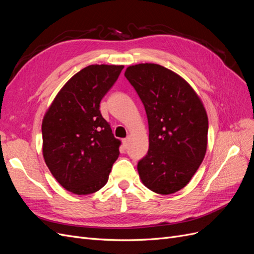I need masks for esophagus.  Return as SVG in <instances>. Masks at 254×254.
<instances>
[{
	"instance_id": "esophagus-1",
	"label": "esophagus",
	"mask_w": 254,
	"mask_h": 254,
	"mask_svg": "<svg viewBox=\"0 0 254 254\" xmlns=\"http://www.w3.org/2000/svg\"><path fill=\"white\" fill-rule=\"evenodd\" d=\"M128 142H129V139L128 137H126V139H124L122 141V143H123V146H124L125 148H127V146H128Z\"/></svg>"
}]
</instances>
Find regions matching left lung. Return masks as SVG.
<instances>
[{
    "label": "left lung",
    "instance_id": "obj_1",
    "mask_svg": "<svg viewBox=\"0 0 254 254\" xmlns=\"http://www.w3.org/2000/svg\"><path fill=\"white\" fill-rule=\"evenodd\" d=\"M125 77L141 98L148 120V152L137 163L145 187L168 195L183 189L206 151V112L190 84L156 64L128 66Z\"/></svg>",
    "mask_w": 254,
    "mask_h": 254
}]
</instances>
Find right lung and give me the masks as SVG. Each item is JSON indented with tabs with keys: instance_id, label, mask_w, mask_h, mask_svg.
<instances>
[{
	"instance_id": "add662e5",
	"label": "right lung",
	"mask_w": 254,
	"mask_h": 254,
	"mask_svg": "<svg viewBox=\"0 0 254 254\" xmlns=\"http://www.w3.org/2000/svg\"><path fill=\"white\" fill-rule=\"evenodd\" d=\"M124 66L92 64L68 80L42 122L43 157L68 191L88 195L108 181L121 142L102 117L99 104Z\"/></svg>"
}]
</instances>
